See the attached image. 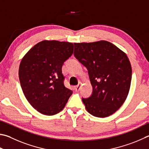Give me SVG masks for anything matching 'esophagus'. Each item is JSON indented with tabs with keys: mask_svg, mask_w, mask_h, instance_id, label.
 <instances>
[{
	"mask_svg": "<svg viewBox=\"0 0 149 149\" xmlns=\"http://www.w3.org/2000/svg\"><path fill=\"white\" fill-rule=\"evenodd\" d=\"M81 86H82V83L79 82V84H78V85H77V86H75V91H76V92L79 91V90L81 89Z\"/></svg>",
	"mask_w": 149,
	"mask_h": 149,
	"instance_id": "obj_1",
	"label": "esophagus"
}]
</instances>
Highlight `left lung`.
<instances>
[{
  "mask_svg": "<svg viewBox=\"0 0 149 149\" xmlns=\"http://www.w3.org/2000/svg\"><path fill=\"white\" fill-rule=\"evenodd\" d=\"M74 55L88 70L93 92L82 98L87 111L96 117L111 115L122 106L132 80L130 62L124 51L109 42L74 43Z\"/></svg>",
  "mask_w": 149,
  "mask_h": 149,
  "instance_id": "left-lung-1",
  "label": "left lung"
}]
</instances>
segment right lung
<instances>
[{
	"instance_id": "obj_1",
	"label": "right lung",
	"mask_w": 149,
	"mask_h": 149,
	"mask_svg": "<svg viewBox=\"0 0 149 149\" xmlns=\"http://www.w3.org/2000/svg\"><path fill=\"white\" fill-rule=\"evenodd\" d=\"M73 53V43L45 40L32 47L21 61L19 77L24 95L43 115L61 111L72 94L64 85L62 66Z\"/></svg>"
}]
</instances>
